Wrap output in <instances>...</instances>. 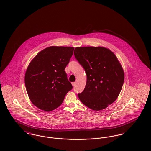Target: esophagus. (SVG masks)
Instances as JSON below:
<instances>
[{
	"label": "esophagus",
	"mask_w": 151,
	"mask_h": 151,
	"mask_svg": "<svg viewBox=\"0 0 151 151\" xmlns=\"http://www.w3.org/2000/svg\"><path fill=\"white\" fill-rule=\"evenodd\" d=\"M72 85H73V86H76V83L75 82H73V83H72Z\"/></svg>",
	"instance_id": "34e87169"
}]
</instances>
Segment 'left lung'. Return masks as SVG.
Wrapping results in <instances>:
<instances>
[{
    "mask_svg": "<svg viewBox=\"0 0 151 151\" xmlns=\"http://www.w3.org/2000/svg\"><path fill=\"white\" fill-rule=\"evenodd\" d=\"M74 54L86 74V87L78 94L80 100L93 110L107 108L117 98L124 81V73L117 57L101 46L77 47Z\"/></svg>",
    "mask_w": 151,
    "mask_h": 151,
    "instance_id": "1",
    "label": "left lung"
}]
</instances>
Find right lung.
<instances>
[{
    "mask_svg": "<svg viewBox=\"0 0 151 151\" xmlns=\"http://www.w3.org/2000/svg\"><path fill=\"white\" fill-rule=\"evenodd\" d=\"M74 47L52 46L39 52L28 65L25 85L31 102L45 111H52L62 104L73 86L65 69Z\"/></svg>",
    "mask_w": 151,
    "mask_h": 151,
    "instance_id": "1",
    "label": "right lung"
}]
</instances>
